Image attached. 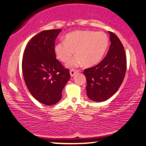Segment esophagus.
I'll list each match as a JSON object with an SVG mask.
<instances>
[{
    "label": "esophagus",
    "mask_w": 146,
    "mask_h": 146,
    "mask_svg": "<svg viewBox=\"0 0 146 146\" xmlns=\"http://www.w3.org/2000/svg\"><path fill=\"white\" fill-rule=\"evenodd\" d=\"M78 73V70H73V69L70 70V75H71V77H73L75 74H76V73Z\"/></svg>",
    "instance_id": "1"
}]
</instances>
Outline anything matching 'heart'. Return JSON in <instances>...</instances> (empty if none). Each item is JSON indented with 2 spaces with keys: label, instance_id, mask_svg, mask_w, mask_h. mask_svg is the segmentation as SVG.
Here are the masks:
<instances>
[{
  "label": "heart",
  "instance_id": "heart-1",
  "mask_svg": "<svg viewBox=\"0 0 146 146\" xmlns=\"http://www.w3.org/2000/svg\"><path fill=\"white\" fill-rule=\"evenodd\" d=\"M108 45L109 38L105 33L76 31L66 35L64 41L56 43L54 52L58 59L66 62L75 50L77 56L68 61L66 66L73 68L84 64L90 67L101 62Z\"/></svg>",
  "mask_w": 146,
  "mask_h": 146
}]
</instances>
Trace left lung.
Wrapping results in <instances>:
<instances>
[{"label":"left lung","mask_w":146,"mask_h":146,"mask_svg":"<svg viewBox=\"0 0 146 146\" xmlns=\"http://www.w3.org/2000/svg\"><path fill=\"white\" fill-rule=\"evenodd\" d=\"M110 35L111 45L107 56L99 64L84 70L86 92L89 99L103 102L113 96L122 84L126 70L125 52L122 43L114 33Z\"/></svg>","instance_id":"8db88e82"}]
</instances>
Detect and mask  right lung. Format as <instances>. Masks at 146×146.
Segmentation results:
<instances>
[{
    "mask_svg": "<svg viewBox=\"0 0 146 146\" xmlns=\"http://www.w3.org/2000/svg\"><path fill=\"white\" fill-rule=\"evenodd\" d=\"M61 29L42 31L29 41L22 59V72L28 89L35 99L46 105L60 101L70 79L69 71L56 58L55 40Z\"/></svg>",
    "mask_w": 146,
    "mask_h": 146,
    "instance_id": "add662e5",
    "label": "right lung"
}]
</instances>
